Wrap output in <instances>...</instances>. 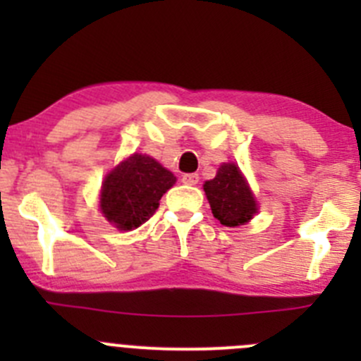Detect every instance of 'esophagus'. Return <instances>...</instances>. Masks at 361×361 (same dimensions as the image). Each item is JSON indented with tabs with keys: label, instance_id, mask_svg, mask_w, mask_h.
I'll return each instance as SVG.
<instances>
[{
	"label": "esophagus",
	"instance_id": "obj_1",
	"mask_svg": "<svg viewBox=\"0 0 361 361\" xmlns=\"http://www.w3.org/2000/svg\"><path fill=\"white\" fill-rule=\"evenodd\" d=\"M181 181L185 185H197L199 183V174L197 173H187L181 176Z\"/></svg>",
	"mask_w": 361,
	"mask_h": 361
}]
</instances>
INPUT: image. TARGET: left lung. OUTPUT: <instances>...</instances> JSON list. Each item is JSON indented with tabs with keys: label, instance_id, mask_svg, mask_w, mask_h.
Listing matches in <instances>:
<instances>
[{
	"label": "left lung",
	"instance_id": "left-lung-1",
	"mask_svg": "<svg viewBox=\"0 0 361 361\" xmlns=\"http://www.w3.org/2000/svg\"><path fill=\"white\" fill-rule=\"evenodd\" d=\"M214 218L225 227L246 224L257 213V202L235 164H224L213 180L204 183Z\"/></svg>",
	"mask_w": 361,
	"mask_h": 361
}]
</instances>
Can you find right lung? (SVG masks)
<instances>
[{"label":"right lung","mask_w":361,"mask_h":361,"mask_svg":"<svg viewBox=\"0 0 361 361\" xmlns=\"http://www.w3.org/2000/svg\"><path fill=\"white\" fill-rule=\"evenodd\" d=\"M176 176L155 159L134 154L106 176L101 192L103 214L120 231H133L148 220Z\"/></svg>","instance_id":"right-lung-1"}]
</instances>
